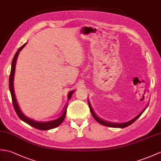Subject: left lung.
Instances as JSON below:
<instances>
[{"label":"left lung","mask_w":161,"mask_h":161,"mask_svg":"<svg viewBox=\"0 0 161 161\" xmlns=\"http://www.w3.org/2000/svg\"><path fill=\"white\" fill-rule=\"evenodd\" d=\"M88 106H89L90 110H91V114L92 115V117H94V119H95V120L97 121L98 123H99L100 124H102L103 125H106V126H108V127H111V128H125V127H128L130 125L132 124V123L134 121H135L136 119L139 118L142 114H143V113L145 111V110L146 109V108H147V107L145 108V109L143 111H142L139 114H138L136 116V117H135L134 119H132V120H130V121H129L128 122H125V123H113V122H109V121H105V120H103V119L99 118L98 116L95 113V112L93 111V110L92 109V107L91 106V103H90V102H89V101H88Z\"/></svg>","instance_id":"obj_1"}]
</instances>
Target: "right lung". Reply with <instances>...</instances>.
Listing matches in <instances>:
<instances>
[{
  "instance_id": "1",
  "label": "right lung",
  "mask_w": 161,
  "mask_h": 161,
  "mask_svg": "<svg viewBox=\"0 0 161 161\" xmlns=\"http://www.w3.org/2000/svg\"><path fill=\"white\" fill-rule=\"evenodd\" d=\"M27 44V42L24 44L23 45L20 47L17 52L15 54L14 57L13 58L12 63V69H11V73H10V75H9V91L11 92V95H12V102H13V106L14 108V110L16 111V113L17 115L18 116L22 121H23L24 122L27 123V124L29 125H31L33 128H35L36 129L41 130H51L56 128V127L59 126L61 123L63 122L64 119L66 117V108L67 106H66L64 111L63 112V114L60 117H59L57 119H55L53 121H47V122H41V121H36L35 120H33V119L28 118L27 117L22 113L19 106H18V104L17 103L16 96H15L14 94V73H15V68H16V63L17 60V58L18 55L19 54L20 51L23 48V47ZM74 91H70L69 95H68V99L69 100L71 97L72 94L73 93Z\"/></svg>"
}]
</instances>
